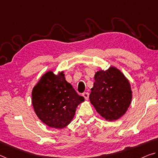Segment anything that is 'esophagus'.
Listing matches in <instances>:
<instances>
[{
    "instance_id": "obj_1",
    "label": "esophagus",
    "mask_w": 158,
    "mask_h": 158,
    "mask_svg": "<svg viewBox=\"0 0 158 158\" xmlns=\"http://www.w3.org/2000/svg\"><path fill=\"white\" fill-rule=\"evenodd\" d=\"M82 96L84 97L85 99L86 100H87V99H89V93H84L83 94H82Z\"/></svg>"
}]
</instances>
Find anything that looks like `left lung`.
<instances>
[{"label": "left lung", "mask_w": 158, "mask_h": 158, "mask_svg": "<svg viewBox=\"0 0 158 158\" xmlns=\"http://www.w3.org/2000/svg\"><path fill=\"white\" fill-rule=\"evenodd\" d=\"M89 98L96 111L106 120H117L127 112L131 102L129 81L115 67L101 70L94 75Z\"/></svg>", "instance_id": "left-lung-1"}]
</instances>
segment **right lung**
Returning a JSON list of instances; mask_svg holds the SVG:
<instances>
[{
  "label": "right lung",
  "instance_id": "obj_1",
  "mask_svg": "<svg viewBox=\"0 0 158 158\" xmlns=\"http://www.w3.org/2000/svg\"><path fill=\"white\" fill-rule=\"evenodd\" d=\"M85 101L65 81L64 71L44 74L31 92L36 114L48 127L63 128L71 123L77 106Z\"/></svg>",
  "mask_w": 158,
  "mask_h": 158
}]
</instances>
